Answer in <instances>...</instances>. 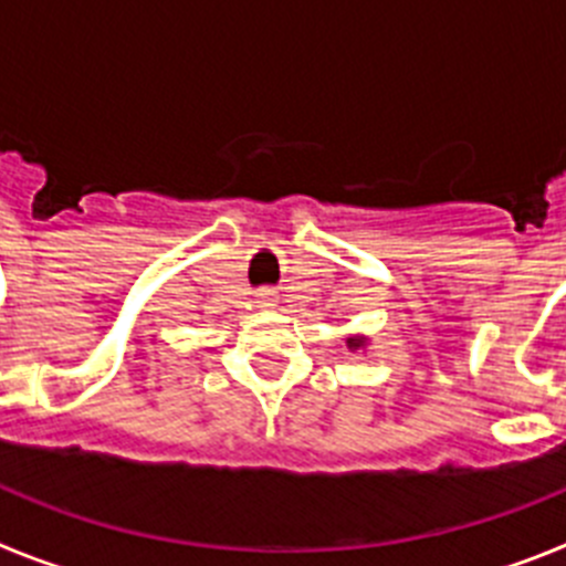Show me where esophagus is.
I'll return each mask as SVG.
<instances>
[{
    "mask_svg": "<svg viewBox=\"0 0 566 566\" xmlns=\"http://www.w3.org/2000/svg\"><path fill=\"white\" fill-rule=\"evenodd\" d=\"M274 303H277V300H274V292H272V289H263V292L258 294V306L269 308V306H274Z\"/></svg>",
    "mask_w": 566,
    "mask_h": 566,
    "instance_id": "34e87169",
    "label": "esophagus"
}]
</instances>
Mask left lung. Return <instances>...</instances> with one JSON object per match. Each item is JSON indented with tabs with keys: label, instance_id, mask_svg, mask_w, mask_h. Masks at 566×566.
Listing matches in <instances>:
<instances>
[{
	"label": "left lung",
	"instance_id": "1",
	"mask_svg": "<svg viewBox=\"0 0 566 566\" xmlns=\"http://www.w3.org/2000/svg\"><path fill=\"white\" fill-rule=\"evenodd\" d=\"M345 345H348L352 352H357V348H365V345H368V337H365V334H354V337L345 339Z\"/></svg>",
	"mask_w": 566,
	"mask_h": 566
}]
</instances>
